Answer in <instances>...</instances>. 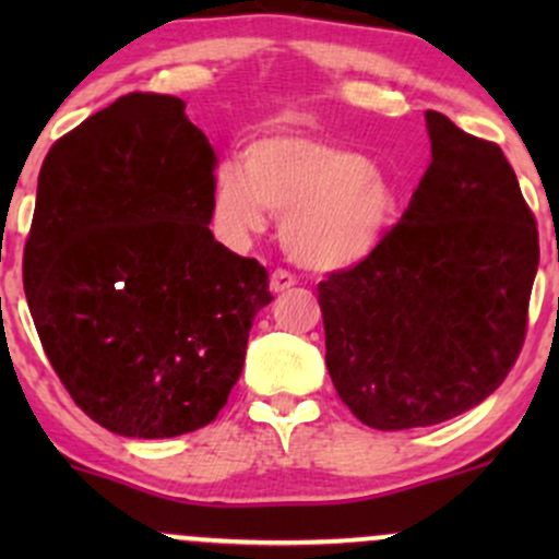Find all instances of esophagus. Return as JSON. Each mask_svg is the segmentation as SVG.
<instances>
[{
	"mask_svg": "<svg viewBox=\"0 0 559 559\" xmlns=\"http://www.w3.org/2000/svg\"><path fill=\"white\" fill-rule=\"evenodd\" d=\"M294 284H297V278H294V275L288 271H275L271 275V292L273 294H284L286 288H292Z\"/></svg>",
	"mask_w": 559,
	"mask_h": 559,
	"instance_id": "34e87169",
	"label": "esophagus"
}]
</instances>
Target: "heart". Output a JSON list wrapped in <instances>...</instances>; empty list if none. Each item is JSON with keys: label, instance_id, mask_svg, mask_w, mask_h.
Returning a JSON list of instances; mask_svg holds the SVG:
<instances>
[{"label": "heart", "instance_id": "1", "mask_svg": "<svg viewBox=\"0 0 559 559\" xmlns=\"http://www.w3.org/2000/svg\"><path fill=\"white\" fill-rule=\"evenodd\" d=\"M241 157L221 159L210 181L215 230L230 247L271 213L288 258L336 273L381 252L400 226L407 194L381 159L301 131L260 133Z\"/></svg>", "mask_w": 559, "mask_h": 559}]
</instances>
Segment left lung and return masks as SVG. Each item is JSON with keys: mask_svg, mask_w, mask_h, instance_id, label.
<instances>
[{"mask_svg": "<svg viewBox=\"0 0 559 559\" xmlns=\"http://www.w3.org/2000/svg\"><path fill=\"white\" fill-rule=\"evenodd\" d=\"M431 163L386 247L318 286L333 386L378 431L467 413L515 365L538 230L497 144L426 112Z\"/></svg>", "mask_w": 559, "mask_h": 559, "instance_id": "1", "label": "left lung"}]
</instances>
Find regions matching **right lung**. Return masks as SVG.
I'll use <instances>...</instances> for the list:
<instances>
[{
	"instance_id": "right-lung-1",
	"label": "right lung",
	"mask_w": 559,
	"mask_h": 559,
	"mask_svg": "<svg viewBox=\"0 0 559 559\" xmlns=\"http://www.w3.org/2000/svg\"><path fill=\"white\" fill-rule=\"evenodd\" d=\"M183 102L128 94L49 150L23 284L75 404L128 439L217 418L239 381L267 273L215 241V155Z\"/></svg>"
}]
</instances>
